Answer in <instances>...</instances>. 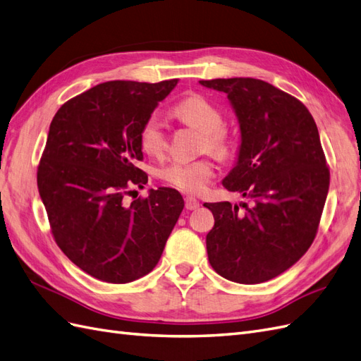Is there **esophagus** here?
Instances as JSON below:
<instances>
[{
    "label": "esophagus",
    "instance_id": "esophagus-1",
    "mask_svg": "<svg viewBox=\"0 0 361 361\" xmlns=\"http://www.w3.org/2000/svg\"><path fill=\"white\" fill-rule=\"evenodd\" d=\"M184 206H186L188 210H195V209L200 207V201L197 198L186 197V198H184Z\"/></svg>",
    "mask_w": 361,
    "mask_h": 361
}]
</instances>
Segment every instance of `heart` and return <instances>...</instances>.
Segmentation results:
<instances>
[{
    "label": "heart",
    "mask_w": 361,
    "mask_h": 361,
    "mask_svg": "<svg viewBox=\"0 0 361 361\" xmlns=\"http://www.w3.org/2000/svg\"><path fill=\"white\" fill-rule=\"evenodd\" d=\"M173 113L181 122L202 133V151H209L218 159H227L233 154V138L224 128V116L202 96H189L173 106ZM142 151L152 157H161L168 147V134L159 116H149L138 131ZM159 177L168 186L184 193H201L214 177V163L210 159L195 161H171L159 171Z\"/></svg>",
    "instance_id": "b5f03b06"
}]
</instances>
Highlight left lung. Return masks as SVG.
Wrapping results in <instances>:
<instances>
[{
	"label": "left lung",
	"mask_w": 361,
	"mask_h": 361,
	"mask_svg": "<svg viewBox=\"0 0 361 361\" xmlns=\"http://www.w3.org/2000/svg\"><path fill=\"white\" fill-rule=\"evenodd\" d=\"M224 91L241 126L238 163L224 188L252 198L239 206L206 202L215 226L206 236L209 262L238 283L279 276L317 235L329 168L317 125L299 99L253 78L200 80Z\"/></svg>",
	"instance_id": "1"
}]
</instances>
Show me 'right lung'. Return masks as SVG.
Instances as JSON below:
<instances>
[{
	"mask_svg": "<svg viewBox=\"0 0 361 361\" xmlns=\"http://www.w3.org/2000/svg\"><path fill=\"white\" fill-rule=\"evenodd\" d=\"M177 82H105L67 100L50 123L36 180L51 235L99 281L128 283L152 271L184 207L169 188L125 200L147 183L137 168L140 126Z\"/></svg>",
	"mask_w": 361,
	"mask_h": 361,
	"instance_id": "obj_1",
	"label": "right lung"
}]
</instances>
